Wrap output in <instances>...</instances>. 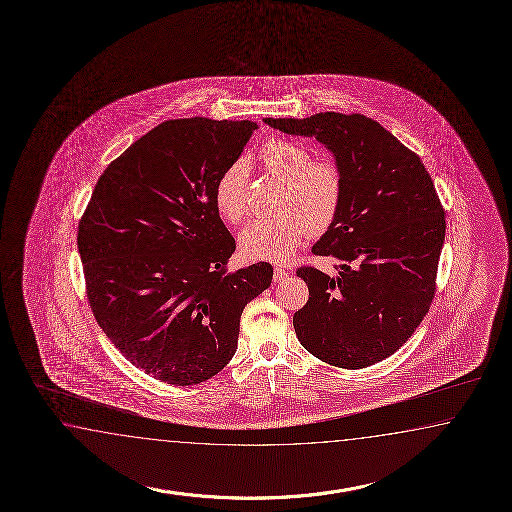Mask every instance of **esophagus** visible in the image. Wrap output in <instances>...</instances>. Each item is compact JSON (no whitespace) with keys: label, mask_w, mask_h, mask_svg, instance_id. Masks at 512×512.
Returning a JSON list of instances; mask_svg holds the SVG:
<instances>
[{"label":"esophagus","mask_w":512,"mask_h":512,"mask_svg":"<svg viewBox=\"0 0 512 512\" xmlns=\"http://www.w3.org/2000/svg\"><path fill=\"white\" fill-rule=\"evenodd\" d=\"M286 277H288V270L281 264H275L273 266V281H283Z\"/></svg>","instance_id":"obj_1"}]
</instances>
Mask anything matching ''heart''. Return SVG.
Listing matches in <instances>:
<instances>
[{"mask_svg":"<svg viewBox=\"0 0 512 512\" xmlns=\"http://www.w3.org/2000/svg\"><path fill=\"white\" fill-rule=\"evenodd\" d=\"M262 169L283 182L279 213L251 220L240 233V248L253 259L286 261L312 231L330 228L340 211L343 182L332 161L310 159L307 148L286 139H270L259 152ZM246 165L233 163L215 187L218 215L229 224L240 222L248 207L244 196Z\"/></svg>","mask_w":512,"mask_h":512,"instance_id":"heart-1","label":"heart"}]
</instances>
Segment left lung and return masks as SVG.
Wrapping results in <instances>:
<instances>
[{
	"label": "left lung",
	"instance_id": "1",
	"mask_svg": "<svg viewBox=\"0 0 512 512\" xmlns=\"http://www.w3.org/2000/svg\"><path fill=\"white\" fill-rule=\"evenodd\" d=\"M266 125L316 137L334 156L343 193L314 255L336 273L299 268L307 305L294 314L297 340L319 360L362 369L398 351L421 325L435 294L444 244L443 205L421 158L365 115L319 112Z\"/></svg>",
	"mask_w": 512,
	"mask_h": 512
}]
</instances>
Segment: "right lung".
I'll return each mask as SVG.
<instances>
[{
    "instance_id": "right-lung-1",
    "label": "right lung",
    "mask_w": 512,
    "mask_h": 512,
    "mask_svg": "<svg viewBox=\"0 0 512 512\" xmlns=\"http://www.w3.org/2000/svg\"><path fill=\"white\" fill-rule=\"evenodd\" d=\"M257 123L172 119L114 159L79 224L91 312L128 362L172 386L222 371L240 316L272 283L257 262L226 264L235 239L215 205L220 176Z\"/></svg>"
}]
</instances>
